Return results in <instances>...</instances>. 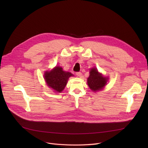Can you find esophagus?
I'll list each match as a JSON object with an SVG mask.
<instances>
[{"label":"esophagus","mask_w":148,"mask_h":148,"mask_svg":"<svg viewBox=\"0 0 148 148\" xmlns=\"http://www.w3.org/2000/svg\"><path fill=\"white\" fill-rule=\"evenodd\" d=\"M76 74H77V75L78 76V77H82V75L81 72H77Z\"/></svg>","instance_id":"obj_1"}]
</instances>
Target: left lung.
<instances>
[{"instance_id": "left-lung-1", "label": "left lung", "mask_w": 148, "mask_h": 148, "mask_svg": "<svg viewBox=\"0 0 148 148\" xmlns=\"http://www.w3.org/2000/svg\"><path fill=\"white\" fill-rule=\"evenodd\" d=\"M107 81V78L99 73L96 68L91 69L90 75L88 78V84L92 91L101 90L105 86Z\"/></svg>"}]
</instances>
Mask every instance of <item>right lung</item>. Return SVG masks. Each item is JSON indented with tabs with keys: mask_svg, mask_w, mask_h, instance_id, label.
<instances>
[{
	"mask_svg": "<svg viewBox=\"0 0 148 148\" xmlns=\"http://www.w3.org/2000/svg\"><path fill=\"white\" fill-rule=\"evenodd\" d=\"M73 75L71 73L63 71L62 68L56 66L51 71L45 73L44 79L49 87L60 93L64 89L69 77Z\"/></svg>",
	"mask_w": 148,
	"mask_h": 148,
	"instance_id": "1",
	"label": "right lung"
}]
</instances>
